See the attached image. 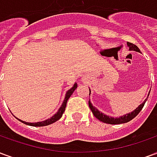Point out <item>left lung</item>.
<instances>
[{"label": "left lung", "mask_w": 157, "mask_h": 157, "mask_svg": "<svg viewBox=\"0 0 157 157\" xmlns=\"http://www.w3.org/2000/svg\"><path fill=\"white\" fill-rule=\"evenodd\" d=\"M127 45H128V48H129V50H133V51H136V52H140V48L136 46L134 44H131V43H128L127 42ZM89 91H90V93H89V95L91 94V90L89 89ZM150 94V92L148 93V96ZM147 98H148V97H147ZM147 98L145 99V101L142 102L140 105L138 106V108H136V109L131 113H126L124 115L120 116V117H118V118H113V117H111V116L107 115V114H104L103 113L100 112L98 109L95 108L94 106L92 105L91 101H89L88 104L89 107H90V109L92 110V113H93V115L95 116L96 118L99 119L100 121L103 122V123H106V124H124V123H127V122H129L130 120H132L133 118L136 117V116L138 115V113L140 111H141V109H143V107L145 105V102H146V100Z\"/></svg>", "instance_id": "1"}]
</instances>
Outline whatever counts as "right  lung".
I'll use <instances>...</instances> for the list:
<instances>
[{"label":"right lung","mask_w":157,"mask_h":157,"mask_svg":"<svg viewBox=\"0 0 157 157\" xmlns=\"http://www.w3.org/2000/svg\"><path fill=\"white\" fill-rule=\"evenodd\" d=\"M76 87H77V83L75 82L71 88L69 89L68 91L66 92L65 96V99H64V101H63V102H62L61 106L59 107V109H58V111L55 113V114L52 116L51 118H48V119H46V120H44V121L37 122V123H29V122L23 121V120H22V119H19V118H17L18 119L19 121H21L22 123H23V124H25L27 125H30V126H36V127L38 126V127H40V126H46V125L51 124L55 123V122H56L57 120H59V118H61L62 115H63V113H64V112H65L67 101H68V99L70 98V97L72 95V93L74 92V91L76 89Z\"/></svg>","instance_id":"obj_1"}]
</instances>
